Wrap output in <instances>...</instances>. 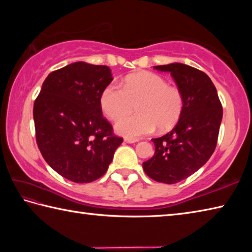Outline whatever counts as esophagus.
<instances>
[{"label":"esophagus","mask_w":252,"mask_h":252,"mask_svg":"<svg viewBox=\"0 0 252 252\" xmlns=\"http://www.w3.org/2000/svg\"><path fill=\"white\" fill-rule=\"evenodd\" d=\"M125 141L126 143H135L139 141V139H133V138H125Z\"/></svg>","instance_id":"obj_1"}]
</instances>
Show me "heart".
<instances>
[{"label":"heart","mask_w":252,"mask_h":252,"mask_svg":"<svg viewBox=\"0 0 252 252\" xmlns=\"http://www.w3.org/2000/svg\"><path fill=\"white\" fill-rule=\"evenodd\" d=\"M134 104L138 113L119 119L114 126L126 138L138 139L157 127L161 132L171 130L180 120L185 101L180 89L152 72L131 74L123 81L122 88L110 83L101 92L102 112L112 120L128 113Z\"/></svg>","instance_id":"1"}]
</instances>
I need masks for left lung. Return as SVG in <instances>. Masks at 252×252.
Wrapping results in <instances>:
<instances>
[{
  "instance_id": "1",
  "label": "left lung",
  "mask_w": 252,
  "mask_h": 252,
  "mask_svg": "<svg viewBox=\"0 0 252 252\" xmlns=\"http://www.w3.org/2000/svg\"><path fill=\"white\" fill-rule=\"evenodd\" d=\"M155 69L170 72L182 92L185 106L176 126L152 139L155 156L142 167L155 181L172 185L190 177L210 159L218 141L222 105L215 84L204 72L182 63Z\"/></svg>"
}]
</instances>
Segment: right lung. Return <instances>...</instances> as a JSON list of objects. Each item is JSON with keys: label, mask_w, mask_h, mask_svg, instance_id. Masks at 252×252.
Wrapping results in <instances>:
<instances>
[{"label": "right lung", "mask_w": 252, "mask_h": 252, "mask_svg": "<svg viewBox=\"0 0 252 252\" xmlns=\"http://www.w3.org/2000/svg\"><path fill=\"white\" fill-rule=\"evenodd\" d=\"M113 80L106 65L75 62L51 72L33 106L44 160L76 183L101 178L123 139L102 116L101 92Z\"/></svg>", "instance_id": "right-lung-1"}]
</instances>
